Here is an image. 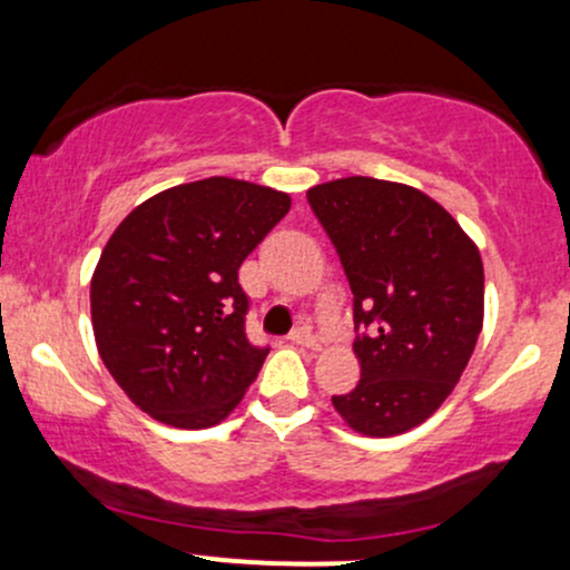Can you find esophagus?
Instances as JSON below:
<instances>
[{
    "mask_svg": "<svg viewBox=\"0 0 570 570\" xmlns=\"http://www.w3.org/2000/svg\"><path fill=\"white\" fill-rule=\"evenodd\" d=\"M292 343L299 345V348H311V351H322V340L313 335L311 326H297L292 332Z\"/></svg>",
    "mask_w": 570,
    "mask_h": 570,
    "instance_id": "1",
    "label": "esophagus"
}]
</instances>
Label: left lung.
Here are the masks:
<instances>
[{
    "label": "left lung",
    "instance_id": "obj_1",
    "mask_svg": "<svg viewBox=\"0 0 570 570\" xmlns=\"http://www.w3.org/2000/svg\"><path fill=\"white\" fill-rule=\"evenodd\" d=\"M353 292L362 381L332 404L364 436H396L453 394L485 318L480 248L448 208L402 181L345 176L307 189Z\"/></svg>",
    "mask_w": 570,
    "mask_h": 570
}]
</instances>
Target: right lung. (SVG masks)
Here are the masks:
<instances>
[{
  "instance_id": "1",
  "label": "right lung",
  "mask_w": 570,
  "mask_h": 570,
  "mask_svg": "<svg viewBox=\"0 0 570 570\" xmlns=\"http://www.w3.org/2000/svg\"><path fill=\"white\" fill-rule=\"evenodd\" d=\"M289 206L281 189L212 176L117 225L90 278V318L104 367L149 417L212 429L240 404L267 348L246 340L238 267Z\"/></svg>"
}]
</instances>
